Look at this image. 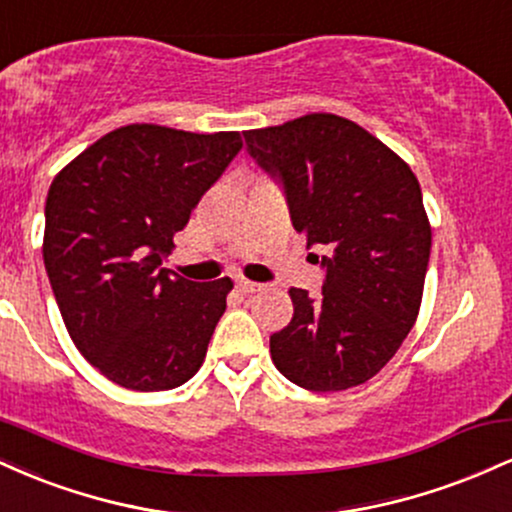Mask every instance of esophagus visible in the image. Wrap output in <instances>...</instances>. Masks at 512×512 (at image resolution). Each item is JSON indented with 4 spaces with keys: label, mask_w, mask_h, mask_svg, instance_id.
Segmentation results:
<instances>
[{
    "label": "esophagus",
    "mask_w": 512,
    "mask_h": 512,
    "mask_svg": "<svg viewBox=\"0 0 512 512\" xmlns=\"http://www.w3.org/2000/svg\"><path fill=\"white\" fill-rule=\"evenodd\" d=\"M236 289L240 293H245V296H250V293H257L262 289V284H255V281H248V279H238L236 281Z\"/></svg>",
    "instance_id": "1"
}]
</instances>
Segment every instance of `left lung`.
Returning <instances> with one entry per match:
<instances>
[{"instance_id":"left-lung-1","label":"left lung","mask_w":512,"mask_h":512,"mask_svg":"<svg viewBox=\"0 0 512 512\" xmlns=\"http://www.w3.org/2000/svg\"><path fill=\"white\" fill-rule=\"evenodd\" d=\"M245 142L284 185L308 248L330 250L320 296L289 289L291 322L269 337L274 366L313 392L363 385L397 354L421 308L431 223L419 180L380 139L332 113L250 129Z\"/></svg>"}]
</instances>
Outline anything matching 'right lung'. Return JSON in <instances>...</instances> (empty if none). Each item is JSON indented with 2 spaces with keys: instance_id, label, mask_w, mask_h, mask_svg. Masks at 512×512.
<instances>
[{
  "instance_id": "obj_1",
  "label": "right lung",
  "mask_w": 512,
  "mask_h": 512,
  "mask_svg": "<svg viewBox=\"0 0 512 512\" xmlns=\"http://www.w3.org/2000/svg\"><path fill=\"white\" fill-rule=\"evenodd\" d=\"M243 149L240 132L113 129L52 180L43 260L69 337L108 380L173 390L207 356L233 289L163 267L173 236Z\"/></svg>"
}]
</instances>
